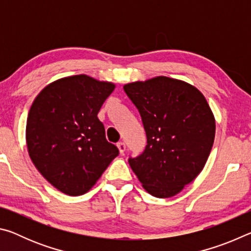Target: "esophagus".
I'll return each instance as SVG.
<instances>
[{"instance_id":"34e87169","label":"esophagus","mask_w":251,"mask_h":251,"mask_svg":"<svg viewBox=\"0 0 251 251\" xmlns=\"http://www.w3.org/2000/svg\"><path fill=\"white\" fill-rule=\"evenodd\" d=\"M117 147H118V150H120V152L121 154L123 155L125 152V151H126V145H125V143L124 142H120V143H117Z\"/></svg>"}]
</instances>
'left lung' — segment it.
<instances>
[{"label": "left lung", "instance_id": "left-lung-1", "mask_svg": "<svg viewBox=\"0 0 251 251\" xmlns=\"http://www.w3.org/2000/svg\"><path fill=\"white\" fill-rule=\"evenodd\" d=\"M141 114L147 145L128 163L155 197L175 196L205 166L215 139V118L203 95L181 80L159 76L127 84Z\"/></svg>", "mask_w": 251, "mask_h": 251}]
</instances>
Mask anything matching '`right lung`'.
Segmentation results:
<instances>
[{
	"label": "right lung",
	"mask_w": 251,
	"mask_h": 251,
	"mask_svg": "<svg viewBox=\"0 0 251 251\" xmlns=\"http://www.w3.org/2000/svg\"><path fill=\"white\" fill-rule=\"evenodd\" d=\"M114 88L75 75L50 83L33 101L26 124L28 154L42 176L62 193L88 192L120 154L97 117Z\"/></svg>",
	"instance_id": "1"
}]
</instances>
